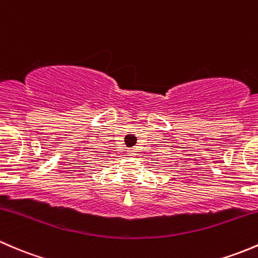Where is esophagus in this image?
I'll return each mask as SVG.
<instances>
[{
    "label": "esophagus",
    "mask_w": 258,
    "mask_h": 258,
    "mask_svg": "<svg viewBox=\"0 0 258 258\" xmlns=\"http://www.w3.org/2000/svg\"><path fill=\"white\" fill-rule=\"evenodd\" d=\"M128 155L130 156V158H134V156L137 155V151H135V150H129Z\"/></svg>",
    "instance_id": "obj_1"
}]
</instances>
